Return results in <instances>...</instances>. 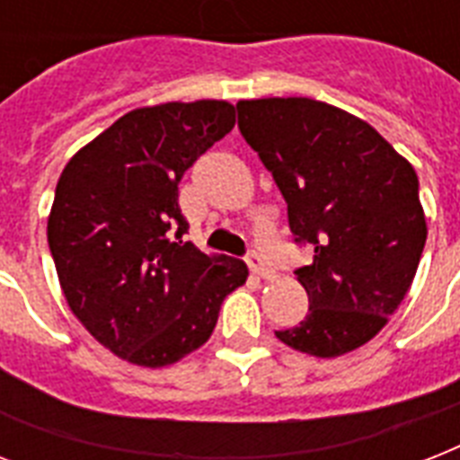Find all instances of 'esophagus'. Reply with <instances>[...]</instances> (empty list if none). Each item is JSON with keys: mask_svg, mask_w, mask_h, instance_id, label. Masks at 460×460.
<instances>
[{"mask_svg": "<svg viewBox=\"0 0 460 460\" xmlns=\"http://www.w3.org/2000/svg\"><path fill=\"white\" fill-rule=\"evenodd\" d=\"M245 262H248V267H251V272L255 274V277H260V279H274V277H277L274 267L267 265L265 258H262L260 252L255 251L248 252V255H245Z\"/></svg>", "mask_w": 460, "mask_h": 460, "instance_id": "esophagus-1", "label": "esophagus"}]
</instances>
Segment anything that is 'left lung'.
I'll list each match as a JSON object with an SVG mask.
<instances>
[{
    "label": "left lung",
    "instance_id": "8db88e82",
    "mask_svg": "<svg viewBox=\"0 0 460 460\" xmlns=\"http://www.w3.org/2000/svg\"><path fill=\"white\" fill-rule=\"evenodd\" d=\"M238 128L272 172L298 245L305 320L274 332L291 349L336 358L363 346L406 298L428 224L418 173L363 119L307 97L241 100Z\"/></svg>",
    "mask_w": 460,
    "mask_h": 460
}]
</instances>
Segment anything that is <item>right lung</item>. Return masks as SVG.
I'll return each mask as SVG.
<instances>
[{
	"instance_id": "1",
	"label": "right lung",
	"mask_w": 460,
	"mask_h": 460,
	"mask_svg": "<svg viewBox=\"0 0 460 460\" xmlns=\"http://www.w3.org/2000/svg\"><path fill=\"white\" fill-rule=\"evenodd\" d=\"M236 124L224 100L143 107L71 157L47 222L61 291L83 327L143 367H164L208 341L243 260L190 241L179 181ZM177 234H172V229Z\"/></svg>"
}]
</instances>
